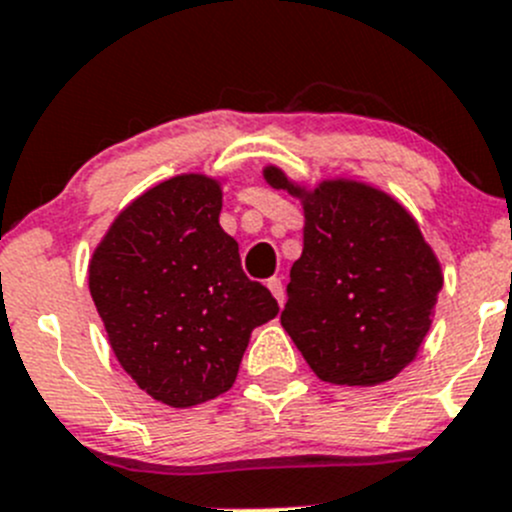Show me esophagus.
Instances as JSON below:
<instances>
[{
  "label": "esophagus",
  "instance_id": "34e87169",
  "mask_svg": "<svg viewBox=\"0 0 512 512\" xmlns=\"http://www.w3.org/2000/svg\"><path fill=\"white\" fill-rule=\"evenodd\" d=\"M266 286H269V291H271V294H274V299L279 301L281 306H284V301H286V294H284V281H281L279 276H274V279L266 281Z\"/></svg>",
  "mask_w": 512,
  "mask_h": 512
}]
</instances>
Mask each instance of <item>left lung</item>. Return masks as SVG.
<instances>
[{
  "mask_svg": "<svg viewBox=\"0 0 512 512\" xmlns=\"http://www.w3.org/2000/svg\"><path fill=\"white\" fill-rule=\"evenodd\" d=\"M264 178L304 198V251L291 266L281 324L306 364L349 387L397 377L430 332L442 289L415 218L354 180H324L304 193L279 168Z\"/></svg>",
  "mask_w": 512,
  "mask_h": 512,
  "instance_id": "obj_1",
  "label": "left lung"
}]
</instances>
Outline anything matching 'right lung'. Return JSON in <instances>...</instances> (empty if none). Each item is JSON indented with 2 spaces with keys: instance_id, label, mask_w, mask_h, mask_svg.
<instances>
[{
  "instance_id": "1",
  "label": "right lung",
  "mask_w": 512,
  "mask_h": 512,
  "mask_svg": "<svg viewBox=\"0 0 512 512\" xmlns=\"http://www.w3.org/2000/svg\"><path fill=\"white\" fill-rule=\"evenodd\" d=\"M218 213L216 180L175 175L115 218L90 261V294L115 357L170 407L228 392L251 332L279 314L271 291L243 274Z\"/></svg>"
}]
</instances>
